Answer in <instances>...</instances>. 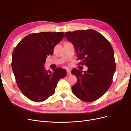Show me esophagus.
Instances as JSON below:
<instances>
[{"mask_svg":"<svg viewBox=\"0 0 131 131\" xmlns=\"http://www.w3.org/2000/svg\"><path fill=\"white\" fill-rule=\"evenodd\" d=\"M67 75H71V73H70V71L69 69H67Z\"/></svg>","mask_w":131,"mask_h":131,"instance_id":"34e87169","label":"esophagus"}]
</instances>
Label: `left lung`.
<instances>
[{"mask_svg":"<svg viewBox=\"0 0 131 131\" xmlns=\"http://www.w3.org/2000/svg\"><path fill=\"white\" fill-rule=\"evenodd\" d=\"M66 38L74 46L77 57L88 70H72L77 82L72 88L73 93L86 102L101 97L112 85L115 72L114 52L107 39L93 29L79 30L65 33Z\"/></svg>","mask_w":131,"mask_h":131,"instance_id":"1","label":"left lung"}]
</instances>
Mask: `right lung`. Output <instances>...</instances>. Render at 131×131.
Returning a JSON list of instances; mask_svg holds the SVG:
<instances>
[{"mask_svg":"<svg viewBox=\"0 0 131 131\" xmlns=\"http://www.w3.org/2000/svg\"><path fill=\"white\" fill-rule=\"evenodd\" d=\"M60 32H40L28 35L15 47L11 66L19 90L30 100L41 102L55 92L59 79L67 75L62 68L45 69L47 56L52 55L54 46L64 38Z\"/></svg>","mask_w":131,"mask_h":131,"instance_id":"right-lung-1","label":"right lung"}]
</instances>
